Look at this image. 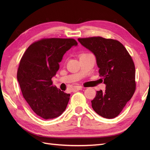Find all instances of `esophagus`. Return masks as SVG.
Masks as SVG:
<instances>
[{
  "label": "esophagus",
  "instance_id": "1",
  "mask_svg": "<svg viewBox=\"0 0 150 150\" xmlns=\"http://www.w3.org/2000/svg\"><path fill=\"white\" fill-rule=\"evenodd\" d=\"M83 89V88L82 87V86H75V87L74 88L73 91H76V90H82Z\"/></svg>",
  "mask_w": 150,
  "mask_h": 150
}]
</instances>
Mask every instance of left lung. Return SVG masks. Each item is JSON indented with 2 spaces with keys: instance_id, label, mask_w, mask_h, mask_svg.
<instances>
[{
  "instance_id": "left-lung-1",
  "label": "left lung",
  "mask_w": 150,
  "mask_h": 150,
  "mask_svg": "<svg viewBox=\"0 0 150 150\" xmlns=\"http://www.w3.org/2000/svg\"><path fill=\"white\" fill-rule=\"evenodd\" d=\"M96 59L99 76L106 89L98 91L91 101L97 114L108 119L118 116L134 93L135 67L125 46L116 40L101 37L79 38Z\"/></svg>"
}]
</instances>
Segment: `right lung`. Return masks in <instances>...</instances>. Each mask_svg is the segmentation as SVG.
<instances>
[{
    "label": "right lung",
    "mask_w": 150,
    "mask_h": 150,
    "mask_svg": "<svg viewBox=\"0 0 150 150\" xmlns=\"http://www.w3.org/2000/svg\"><path fill=\"white\" fill-rule=\"evenodd\" d=\"M77 45L74 39H44L32 44L21 59L17 78L22 95L42 118H55L66 109L70 94L53 86L51 79L64 54Z\"/></svg>",
    "instance_id": "add662e5"
}]
</instances>
